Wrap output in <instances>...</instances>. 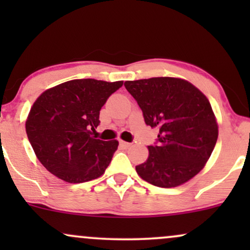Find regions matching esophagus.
<instances>
[{"mask_svg":"<svg viewBox=\"0 0 250 250\" xmlns=\"http://www.w3.org/2000/svg\"><path fill=\"white\" fill-rule=\"evenodd\" d=\"M120 146H121L122 148H129L131 146V143H129V142H125V141H120Z\"/></svg>","mask_w":250,"mask_h":250,"instance_id":"34e87169","label":"esophagus"}]
</instances>
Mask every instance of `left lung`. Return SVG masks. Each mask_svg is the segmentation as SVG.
<instances>
[{
  "label": "left lung",
  "instance_id": "left-lung-1",
  "mask_svg": "<svg viewBox=\"0 0 250 250\" xmlns=\"http://www.w3.org/2000/svg\"><path fill=\"white\" fill-rule=\"evenodd\" d=\"M125 87L141 108L146 125L157 127V146H148L139 176L161 188L193 179L213 153L219 125L205 94L179 77L125 81Z\"/></svg>",
  "mask_w": 250,
  "mask_h": 250
}]
</instances>
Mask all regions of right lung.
Returning <instances> with one entry per match:
<instances>
[{
	"label": "right lung",
	"instance_id": "1",
	"mask_svg": "<svg viewBox=\"0 0 250 250\" xmlns=\"http://www.w3.org/2000/svg\"><path fill=\"white\" fill-rule=\"evenodd\" d=\"M123 81L71 80L47 89L31 105L25 131L43 167L68 183L97 179L105 171L119 141L91 136L100 110Z\"/></svg>",
	"mask_w": 250,
	"mask_h": 250
}]
</instances>
